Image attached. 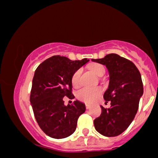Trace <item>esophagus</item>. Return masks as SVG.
<instances>
[{"mask_svg": "<svg viewBox=\"0 0 158 158\" xmlns=\"http://www.w3.org/2000/svg\"><path fill=\"white\" fill-rule=\"evenodd\" d=\"M85 107H86V109H90V105H88V104H86L85 105Z\"/></svg>", "mask_w": 158, "mask_h": 158, "instance_id": "34e87169", "label": "esophagus"}]
</instances>
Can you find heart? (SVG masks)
I'll list each match as a JSON object with an SVG mask.
<instances>
[{"label":"heart","mask_w":158,"mask_h":158,"mask_svg":"<svg viewBox=\"0 0 158 158\" xmlns=\"http://www.w3.org/2000/svg\"><path fill=\"white\" fill-rule=\"evenodd\" d=\"M90 68L96 75L99 76V77H102L106 72L104 67L102 64H97V63L90 65ZM81 73V69H78L77 70L74 72L73 76H72L71 82L73 87L77 88V87L79 86ZM102 89L99 87H97V88H84L77 92V97L81 102L93 103L97 100V98L102 94Z\"/></svg>","instance_id":"1"}]
</instances>
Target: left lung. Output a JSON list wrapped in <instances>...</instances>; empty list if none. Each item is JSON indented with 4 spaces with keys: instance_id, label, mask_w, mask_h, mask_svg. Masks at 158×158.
Instances as JSON below:
<instances>
[{
    "instance_id": "8db88e82",
    "label": "left lung",
    "mask_w": 158,
    "mask_h": 158,
    "mask_svg": "<svg viewBox=\"0 0 158 158\" xmlns=\"http://www.w3.org/2000/svg\"><path fill=\"white\" fill-rule=\"evenodd\" d=\"M92 61L106 65L110 73L109 88L104 94L110 108H102L94 127L106 137H116L126 131L137 114L143 85L139 70L132 61L115 53Z\"/></svg>"
}]
</instances>
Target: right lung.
Listing matches in <instances>:
<instances>
[{"label": "right lung", "mask_w": 158, "mask_h": 158, "mask_svg": "<svg viewBox=\"0 0 158 158\" xmlns=\"http://www.w3.org/2000/svg\"><path fill=\"white\" fill-rule=\"evenodd\" d=\"M88 61L53 56L36 68L30 99L38 124L49 137L62 139L75 131L79 116L85 111V104L76 100L65 106L64 97L73 99L71 77Z\"/></svg>", "instance_id": "1"}]
</instances>
